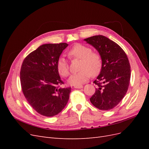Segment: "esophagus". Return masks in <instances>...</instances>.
I'll list each match as a JSON object with an SVG mask.
<instances>
[{
	"mask_svg": "<svg viewBox=\"0 0 149 149\" xmlns=\"http://www.w3.org/2000/svg\"><path fill=\"white\" fill-rule=\"evenodd\" d=\"M74 88H76V89H80L83 88L82 85H77V86H74Z\"/></svg>",
	"mask_w": 149,
	"mask_h": 149,
	"instance_id": "obj_1",
	"label": "esophagus"
}]
</instances>
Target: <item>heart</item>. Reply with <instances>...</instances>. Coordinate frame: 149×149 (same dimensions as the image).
I'll return each mask as SVG.
<instances>
[{
	"mask_svg": "<svg viewBox=\"0 0 149 149\" xmlns=\"http://www.w3.org/2000/svg\"><path fill=\"white\" fill-rule=\"evenodd\" d=\"M71 59L80 60L78 73L72 74L68 79L70 84H81L90 78L100 73L102 68V58L97 52H92L91 48L83 44L77 43L72 47L68 52ZM56 68L62 77H67L70 74V66L63 57H60L56 63Z\"/></svg>",
	"mask_w": 149,
	"mask_h": 149,
	"instance_id": "b5f03b06",
	"label": "heart"
}]
</instances>
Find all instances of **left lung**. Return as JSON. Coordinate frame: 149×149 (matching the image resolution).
<instances>
[{
	"instance_id": "8db88e82",
	"label": "left lung",
	"mask_w": 149,
	"mask_h": 149,
	"mask_svg": "<svg viewBox=\"0 0 149 149\" xmlns=\"http://www.w3.org/2000/svg\"><path fill=\"white\" fill-rule=\"evenodd\" d=\"M84 41L95 48L102 58L100 74L93 82L97 88L90 101L100 110L113 109L125 96L130 83L127 55L119 45L103 35L93 36Z\"/></svg>"
}]
</instances>
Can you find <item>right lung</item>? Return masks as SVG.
Returning a JSON list of instances; mask_svg holds the SVG:
<instances>
[{"label":"right lung","mask_w":149,"mask_h":149,"mask_svg":"<svg viewBox=\"0 0 149 149\" xmlns=\"http://www.w3.org/2000/svg\"><path fill=\"white\" fill-rule=\"evenodd\" d=\"M66 43L44 44L25 58L20 69V83L26 101L38 113L46 117L56 116L67 104L71 88L63 84L56 63Z\"/></svg>","instance_id":"1"}]
</instances>
